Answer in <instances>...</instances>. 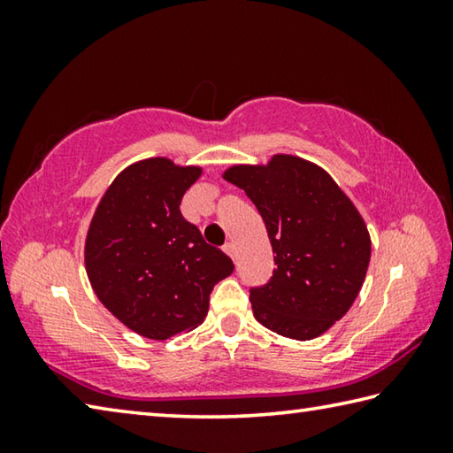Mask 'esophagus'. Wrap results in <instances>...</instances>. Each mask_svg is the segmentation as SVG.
Masks as SVG:
<instances>
[{
    "label": "esophagus",
    "instance_id": "34e87169",
    "mask_svg": "<svg viewBox=\"0 0 453 453\" xmlns=\"http://www.w3.org/2000/svg\"><path fill=\"white\" fill-rule=\"evenodd\" d=\"M224 251H226V254L229 256V257H235V248H234V243L232 242H227L226 245H224Z\"/></svg>",
    "mask_w": 453,
    "mask_h": 453
}]
</instances>
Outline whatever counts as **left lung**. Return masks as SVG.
I'll list each match as a JSON object with an SVG mask.
<instances>
[{
    "mask_svg": "<svg viewBox=\"0 0 453 453\" xmlns=\"http://www.w3.org/2000/svg\"><path fill=\"white\" fill-rule=\"evenodd\" d=\"M262 216L273 250V275L250 291L259 324L291 340H313L346 316L372 256L367 226L324 167L275 153L267 164L227 167Z\"/></svg>",
    "mask_w": 453,
    "mask_h": 453,
    "instance_id": "obj_1",
    "label": "left lung"
}]
</instances>
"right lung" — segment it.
Instances as JSON below:
<instances>
[{
    "label": "right lung",
    "instance_id": "1",
    "mask_svg": "<svg viewBox=\"0 0 453 453\" xmlns=\"http://www.w3.org/2000/svg\"><path fill=\"white\" fill-rule=\"evenodd\" d=\"M202 172L170 157L140 159L110 183L89 221L83 259L91 289L148 340L196 329L213 286L234 272L232 259L180 211Z\"/></svg>",
    "mask_w": 453,
    "mask_h": 453
}]
</instances>
